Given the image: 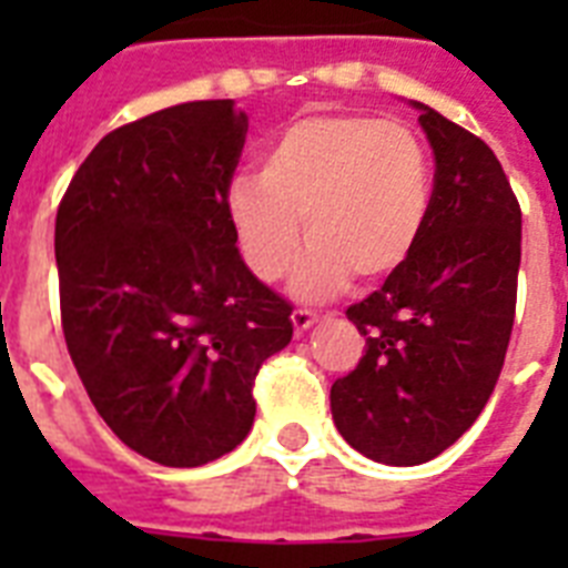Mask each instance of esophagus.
Returning <instances> with one entry per match:
<instances>
[{
    "label": "esophagus",
    "mask_w": 568,
    "mask_h": 568,
    "mask_svg": "<svg viewBox=\"0 0 568 568\" xmlns=\"http://www.w3.org/2000/svg\"><path fill=\"white\" fill-rule=\"evenodd\" d=\"M292 324H294V333L301 336V333H306L312 324H318V315H315V312H310V310H294L292 312Z\"/></svg>",
    "instance_id": "34e87169"
}]
</instances>
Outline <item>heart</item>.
Masks as SVG:
<instances>
[{
	"instance_id": "heart-1",
	"label": "heart",
	"mask_w": 568,
	"mask_h": 568,
	"mask_svg": "<svg viewBox=\"0 0 568 568\" xmlns=\"http://www.w3.org/2000/svg\"><path fill=\"white\" fill-rule=\"evenodd\" d=\"M226 221L250 274L276 283L297 256L294 294L321 301L351 276L374 285L418 247L433 209V162L413 129L368 114L292 120L258 155V176L230 185Z\"/></svg>"
}]
</instances>
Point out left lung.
<instances>
[{
    "label": "left lung",
    "mask_w": 568,
    "mask_h": 568,
    "mask_svg": "<svg viewBox=\"0 0 568 568\" xmlns=\"http://www.w3.org/2000/svg\"><path fill=\"white\" fill-rule=\"evenodd\" d=\"M409 105L436 159L430 221L409 262L347 310L365 354L329 388L347 445L386 466H422L475 424L510 345L521 262L501 162L430 105Z\"/></svg>",
    "instance_id": "obj_1"
}]
</instances>
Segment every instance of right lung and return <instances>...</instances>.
Listing matches in <instances>:
<instances>
[{"instance_id": "obj_1", "label": "right lung", "mask_w": 568, "mask_h": 568, "mask_svg": "<svg viewBox=\"0 0 568 568\" xmlns=\"http://www.w3.org/2000/svg\"><path fill=\"white\" fill-rule=\"evenodd\" d=\"M247 135L232 100L114 129L55 217L61 324L88 397L126 448L196 468L253 427V379L292 342V306L250 274L226 221Z\"/></svg>"}]
</instances>
